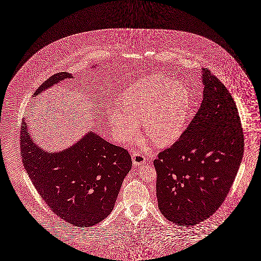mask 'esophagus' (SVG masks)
<instances>
[{
    "instance_id": "esophagus-1",
    "label": "esophagus",
    "mask_w": 261,
    "mask_h": 261,
    "mask_svg": "<svg viewBox=\"0 0 261 261\" xmlns=\"http://www.w3.org/2000/svg\"><path fill=\"white\" fill-rule=\"evenodd\" d=\"M132 160H133V164L135 166H140V165H143L145 163L146 158L144 154H142L139 150H135L132 153Z\"/></svg>"
}]
</instances>
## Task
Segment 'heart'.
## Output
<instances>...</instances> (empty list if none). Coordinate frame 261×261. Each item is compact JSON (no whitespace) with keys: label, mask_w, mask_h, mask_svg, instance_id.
I'll return each instance as SVG.
<instances>
[{"label":"heart","mask_w":261,"mask_h":261,"mask_svg":"<svg viewBox=\"0 0 261 261\" xmlns=\"http://www.w3.org/2000/svg\"><path fill=\"white\" fill-rule=\"evenodd\" d=\"M120 106L109 108L107 116L120 141L131 142L139 135L143 120L148 140L159 146L175 142L190 109L187 88L165 75H152L137 82L122 93Z\"/></svg>","instance_id":"1"}]
</instances>
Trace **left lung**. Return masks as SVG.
Here are the masks:
<instances>
[{
	"instance_id": "8db88e82",
	"label": "left lung",
	"mask_w": 261,
	"mask_h": 261,
	"mask_svg": "<svg viewBox=\"0 0 261 261\" xmlns=\"http://www.w3.org/2000/svg\"><path fill=\"white\" fill-rule=\"evenodd\" d=\"M203 99L179 139L153 161L158 206L169 221L198 225L225 201L242 161L244 134L232 96L202 68Z\"/></svg>"
}]
</instances>
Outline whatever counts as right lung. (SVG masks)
<instances>
[{
	"label": "right lung",
	"instance_id": "obj_1",
	"mask_svg": "<svg viewBox=\"0 0 261 261\" xmlns=\"http://www.w3.org/2000/svg\"><path fill=\"white\" fill-rule=\"evenodd\" d=\"M65 78L72 75L55 74L35 94ZM20 143L29 177L56 215L75 226L87 227L98 224L111 213L132 167L126 149L90 132L64 151L45 152L33 143L24 118Z\"/></svg>",
	"mask_w": 261,
	"mask_h": 261
}]
</instances>
